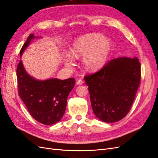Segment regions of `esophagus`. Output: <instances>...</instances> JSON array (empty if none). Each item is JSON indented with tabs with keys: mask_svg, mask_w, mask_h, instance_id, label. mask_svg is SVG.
Segmentation results:
<instances>
[{
	"mask_svg": "<svg viewBox=\"0 0 158 158\" xmlns=\"http://www.w3.org/2000/svg\"><path fill=\"white\" fill-rule=\"evenodd\" d=\"M83 81L82 80H78L77 82H76V84H77L78 85H82V84H83Z\"/></svg>",
	"mask_w": 158,
	"mask_h": 158,
	"instance_id": "obj_1",
	"label": "esophagus"
}]
</instances>
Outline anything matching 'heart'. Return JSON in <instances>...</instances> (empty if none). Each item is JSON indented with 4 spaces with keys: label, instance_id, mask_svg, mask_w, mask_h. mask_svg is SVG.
<instances>
[{
    "label": "heart",
    "instance_id": "heart-1",
    "mask_svg": "<svg viewBox=\"0 0 158 158\" xmlns=\"http://www.w3.org/2000/svg\"><path fill=\"white\" fill-rule=\"evenodd\" d=\"M113 49V43L109 37L99 33H90L78 37L71 49L72 55H68L64 59L65 64L73 67L74 57L84 56L83 63L85 69L96 72L107 63Z\"/></svg>",
    "mask_w": 158,
    "mask_h": 158
}]
</instances>
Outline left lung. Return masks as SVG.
Returning a JSON list of instances; mask_svg holds the SVG:
<instances>
[{"label":"left lung","instance_id":"8db88e82","mask_svg":"<svg viewBox=\"0 0 158 158\" xmlns=\"http://www.w3.org/2000/svg\"><path fill=\"white\" fill-rule=\"evenodd\" d=\"M140 76V63L136 57L113 59L98 73L85 76L95 117L108 123L125 117L135 100Z\"/></svg>","mask_w":158,"mask_h":158}]
</instances>
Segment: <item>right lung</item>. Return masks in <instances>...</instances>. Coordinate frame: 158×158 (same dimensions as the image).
I'll list each match as a JSON object with an SVG mask.
<instances>
[{"instance_id":"right-lung-1","label":"right lung","mask_w":158,"mask_h":158,"mask_svg":"<svg viewBox=\"0 0 158 158\" xmlns=\"http://www.w3.org/2000/svg\"><path fill=\"white\" fill-rule=\"evenodd\" d=\"M41 37L31 33L20 50V57L33 40ZM16 73L19 95L33 118L45 125H54L60 121L75 79L37 80L27 73L22 60Z\"/></svg>"}]
</instances>
